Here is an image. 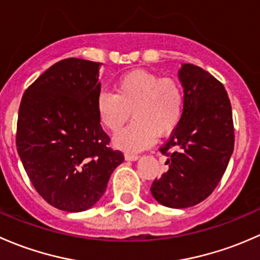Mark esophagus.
Segmentation results:
<instances>
[{
    "label": "esophagus",
    "instance_id": "1",
    "mask_svg": "<svg viewBox=\"0 0 260 260\" xmlns=\"http://www.w3.org/2000/svg\"><path fill=\"white\" fill-rule=\"evenodd\" d=\"M125 159L129 160V161H136V160L139 159V155L131 154V152H126V154H125Z\"/></svg>",
    "mask_w": 260,
    "mask_h": 260
}]
</instances>
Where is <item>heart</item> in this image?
<instances>
[{
  "mask_svg": "<svg viewBox=\"0 0 260 260\" xmlns=\"http://www.w3.org/2000/svg\"><path fill=\"white\" fill-rule=\"evenodd\" d=\"M183 110L180 84L144 70L120 77L115 93L101 92L96 100L99 120L112 133L121 129L133 114L134 121L114 138L115 146L126 151L146 149L155 135L170 134L180 122Z\"/></svg>",
  "mask_w": 260,
  "mask_h": 260,
  "instance_id": "1",
  "label": "heart"
}]
</instances>
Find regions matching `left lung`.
<instances>
[{
    "instance_id": "left-lung-1",
    "label": "left lung",
    "mask_w": 260,
    "mask_h": 260,
    "mask_svg": "<svg viewBox=\"0 0 260 260\" xmlns=\"http://www.w3.org/2000/svg\"><path fill=\"white\" fill-rule=\"evenodd\" d=\"M184 110L170 139L160 148L169 169L155 179L150 191L159 204L183 209L213 192L234 150L232 105L223 85L192 63L178 71Z\"/></svg>"
}]
</instances>
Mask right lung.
Instances as JSON below:
<instances>
[{
  "label": "right lung",
  "instance_id": "obj_1",
  "mask_svg": "<svg viewBox=\"0 0 260 260\" xmlns=\"http://www.w3.org/2000/svg\"><path fill=\"white\" fill-rule=\"evenodd\" d=\"M100 62L65 58L25 91L16 145L32 185L52 207L69 213L92 208L122 161L109 148L96 111Z\"/></svg>",
  "mask_w": 260,
  "mask_h": 260
}]
</instances>
